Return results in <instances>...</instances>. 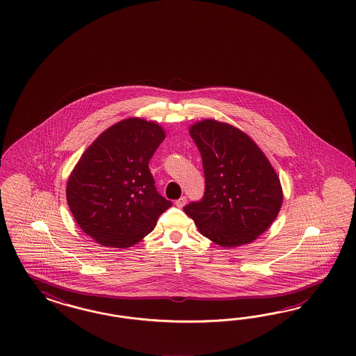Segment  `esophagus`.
I'll return each instance as SVG.
<instances>
[{
	"mask_svg": "<svg viewBox=\"0 0 356 356\" xmlns=\"http://www.w3.org/2000/svg\"><path fill=\"white\" fill-rule=\"evenodd\" d=\"M185 204H186V197H185V195L180 197V198L176 201V206H177V207H184Z\"/></svg>",
	"mask_w": 356,
	"mask_h": 356,
	"instance_id": "34e87169",
	"label": "esophagus"
}]
</instances>
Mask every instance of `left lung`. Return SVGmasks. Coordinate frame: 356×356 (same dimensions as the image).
Instances as JSON below:
<instances>
[{"mask_svg": "<svg viewBox=\"0 0 356 356\" xmlns=\"http://www.w3.org/2000/svg\"><path fill=\"white\" fill-rule=\"evenodd\" d=\"M202 156L205 193L184 207L204 236L222 247L248 244L280 213V179L268 158L245 133L204 120L191 128Z\"/></svg>", "mask_w": 356, "mask_h": 356, "instance_id": "obj_1", "label": "left lung"}]
</instances>
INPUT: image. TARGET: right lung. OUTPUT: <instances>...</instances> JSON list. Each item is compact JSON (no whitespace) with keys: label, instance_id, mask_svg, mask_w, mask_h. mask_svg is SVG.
Instances as JSON below:
<instances>
[{"label":"right lung","instance_id":"add662e5","mask_svg":"<svg viewBox=\"0 0 356 356\" xmlns=\"http://www.w3.org/2000/svg\"><path fill=\"white\" fill-rule=\"evenodd\" d=\"M164 137L155 122L122 120L83 152L67 180L66 200L76 223L99 244H137L172 205L156 191L149 170Z\"/></svg>","mask_w":356,"mask_h":356}]
</instances>
